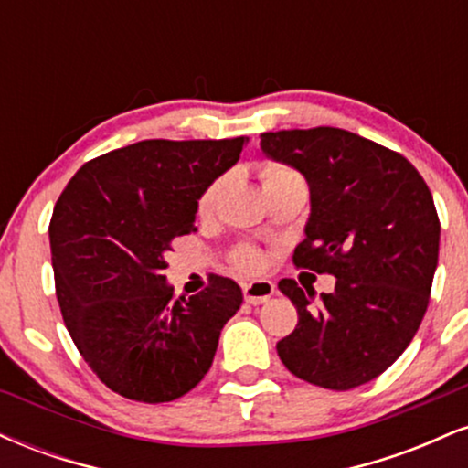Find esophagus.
I'll return each mask as SVG.
<instances>
[{
  "label": "esophagus",
  "instance_id": "1",
  "mask_svg": "<svg viewBox=\"0 0 468 468\" xmlns=\"http://www.w3.org/2000/svg\"><path fill=\"white\" fill-rule=\"evenodd\" d=\"M272 294H275V283L268 282V279H255V282L246 283L244 286V299L250 305L266 303Z\"/></svg>",
  "mask_w": 468,
  "mask_h": 468
}]
</instances>
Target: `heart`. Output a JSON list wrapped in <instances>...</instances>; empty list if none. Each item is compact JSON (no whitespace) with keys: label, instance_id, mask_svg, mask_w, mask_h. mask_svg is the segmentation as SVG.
Listing matches in <instances>:
<instances>
[{"label":"heart","instance_id":"obj_1","mask_svg":"<svg viewBox=\"0 0 468 468\" xmlns=\"http://www.w3.org/2000/svg\"><path fill=\"white\" fill-rule=\"evenodd\" d=\"M261 180H264V191L271 189V186L283 185V182H297V180L303 182L297 171H292L290 166H283V165L264 166V171H261ZM222 186H224V178H218L216 182H211V185L207 186V191H204L200 200H197V211H200V216H208V213L213 211L219 193H222ZM261 261H264L261 260V252L252 249V246H239V249L235 250V264H238L241 271H257V268H261Z\"/></svg>","mask_w":468,"mask_h":468}]
</instances>
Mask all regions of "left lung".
Instances as JSON below:
<instances>
[{"label":"left lung","instance_id":"1","mask_svg":"<svg viewBox=\"0 0 468 468\" xmlns=\"http://www.w3.org/2000/svg\"><path fill=\"white\" fill-rule=\"evenodd\" d=\"M261 152L310 186L299 268L336 277L314 302L313 288L282 279L299 324L277 343L297 378L346 391L383 374L411 343L438 266L433 197L410 160L338 127L261 133Z\"/></svg>","mask_w":468,"mask_h":468}]
</instances>
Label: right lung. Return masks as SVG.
<instances>
[{
  "instance_id": "right-lung-1",
  "label": "right lung",
  "mask_w": 468,
  "mask_h": 468,
  "mask_svg": "<svg viewBox=\"0 0 468 468\" xmlns=\"http://www.w3.org/2000/svg\"><path fill=\"white\" fill-rule=\"evenodd\" d=\"M249 138L141 141L85 163L50 219L57 299L74 346L116 394L169 402L204 378L241 288L211 275L174 297L171 241L196 233L197 200Z\"/></svg>"
}]
</instances>
